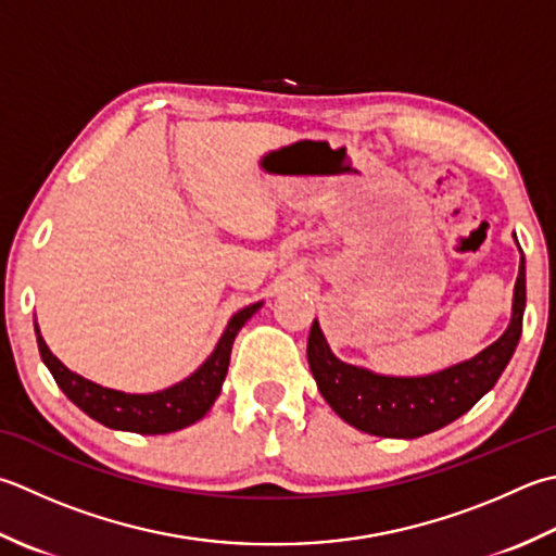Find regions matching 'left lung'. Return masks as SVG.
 I'll list each match as a JSON object with an SVG mask.
<instances>
[{"instance_id":"left-lung-1","label":"left lung","mask_w":556,"mask_h":556,"mask_svg":"<svg viewBox=\"0 0 556 556\" xmlns=\"http://www.w3.org/2000/svg\"><path fill=\"white\" fill-rule=\"evenodd\" d=\"M523 311L526 257H520L506 332L467 362L431 376H380L340 362L325 342L318 320H313L308 366L325 402L354 429L383 439H419L463 417L494 388L523 332Z\"/></svg>"}]
</instances>
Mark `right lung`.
Instances as JSON below:
<instances>
[{
  "mask_svg": "<svg viewBox=\"0 0 556 556\" xmlns=\"http://www.w3.org/2000/svg\"><path fill=\"white\" fill-rule=\"evenodd\" d=\"M260 306H263V301L253 303V306H245L228 320L219 344L214 346V352L206 356V362L198 371L180 380L176 386L149 395L119 393V390L91 383V380L70 371V368L48 350L38 325L36 337L42 364L50 368L54 383L60 386L62 393L67 395L76 407L86 412L91 419L101 421L108 429L135 431L154 437V433H170L190 427V424L200 421L206 412H210L214 400L222 393V383L228 371V362H231V346L236 334L250 318H253V313Z\"/></svg>",
  "mask_w": 556,
  "mask_h": 556,
  "instance_id": "obj_1",
  "label": "right lung"
}]
</instances>
